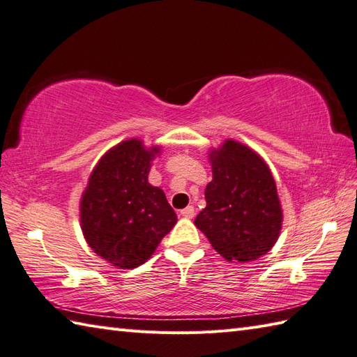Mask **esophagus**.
<instances>
[{
    "label": "esophagus",
    "instance_id": "esophagus-1",
    "mask_svg": "<svg viewBox=\"0 0 357 357\" xmlns=\"http://www.w3.org/2000/svg\"><path fill=\"white\" fill-rule=\"evenodd\" d=\"M180 214L183 215L185 219H192V217L195 215V209H194V206L189 205V206H186L185 209H181V211H180Z\"/></svg>",
    "mask_w": 357,
    "mask_h": 357
}]
</instances>
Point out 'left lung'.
Segmentation results:
<instances>
[{
    "label": "left lung",
    "mask_w": 357,
    "mask_h": 357,
    "mask_svg": "<svg viewBox=\"0 0 357 357\" xmlns=\"http://www.w3.org/2000/svg\"><path fill=\"white\" fill-rule=\"evenodd\" d=\"M213 180L195 227L228 261L256 260L273 248L282 209L273 174L256 152L227 140L211 154Z\"/></svg>",
    "instance_id": "left-lung-1"
}]
</instances>
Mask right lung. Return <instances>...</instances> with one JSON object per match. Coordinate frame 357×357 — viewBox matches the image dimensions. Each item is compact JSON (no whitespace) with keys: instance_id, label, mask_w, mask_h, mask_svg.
<instances>
[{"instance_id":"right-lung-1","label":"right lung","mask_w":357,"mask_h":357,"mask_svg":"<svg viewBox=\"0 0 357 357\" xmlns=\"http://www.w3.org/2000/svg\"><path fill=\"white\" fill-rule=\"evenodd\" d=\"M140 140L117 144L100 160L82 199V229L93 252L119 268H135L177 223L160 188L148 183L151 160Z\"/></svg>"}]
</instances>
